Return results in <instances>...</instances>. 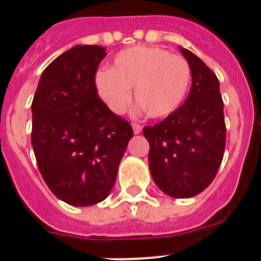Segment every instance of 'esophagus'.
Wrapping results in <instances>:
<instances>
[{
    "label": "esophagus",
    "mask_w": 261,
    "mask_h": 261,
    "mask_svg": "<svg viewBox=\"0 0 261 261\" xmlns=\"http://www.w3.org/2000/svg\"><path fill=\"white\" fill-rule=\"evenodd\" d=\"M132 126H133V132H135V135H138V133H141L142 125H140V124H138V123H133Z\"/></svg>",
    "instance_id": "esophagus-1"
}]
</instances>
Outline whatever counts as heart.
Listing matches in <instances>:
<instances>
[{
  "instance_id": "heart-1",
  "label": "heart",
  "mask_w": 261,
  "mask_h": 261,
  "mask_svg": "<svg viewBox=\"0 0 261 261\" xmlns=\"http://www.w3.org/2000/svg\"><path fill=\"white\" fill-rule=\"evenodd\" d=\"M191 82L190 64L158 47H132L115 56L110 70L96 74V87L110 108L123 112L135 99L151 119L171 115L183 103Z\"/></svg>"
}]
</instances>
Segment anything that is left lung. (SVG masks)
<instances>
[{"mask_svg": "<svg viewBox=\"0 0 261 261\" xmlns=\"http://www.w3.org/2000/svg\"><path fill=\"white\" fill-rule=\"evenodd\" d=\"M192 74L183 105L161 123L145 126L149 167L166 195L187 199L199 195L216 177L226 144L220 81L202 60L180 48Z\"/></svg>", "mask_w": 261, "mask_h": 261, "instance_id": "1", "label": "left lung"}]
</instances>
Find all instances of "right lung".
<instances>
[{"label":"right lung","mask_w":261,"mask_h":261,"mask_svg":"<svg viewBox=\"0 0 261 261\" xmlns=\"http://www.w3.org/2000/svg\"><path fill=\"white\" fill-rule=\"evenodd\" d=\"M106 48L75 45L41 74L32 100L31 142L41 176L69 205L110 195L133 136L130 124L98 96L95 74Z\"/></svg>","instance_id":"obj_1"}]
</instances>
